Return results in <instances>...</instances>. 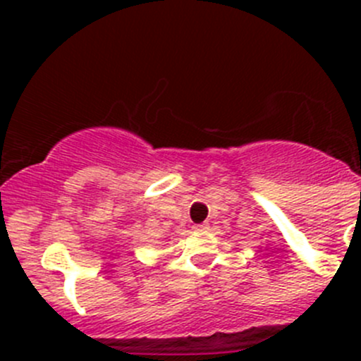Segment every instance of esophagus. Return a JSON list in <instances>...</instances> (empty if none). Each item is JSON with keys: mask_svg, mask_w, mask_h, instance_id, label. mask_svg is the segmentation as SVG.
Returning <instances> with one entry per match:
<instances>
[{"mask_svg": "<svg viewBox=\"0 0 361 361\" xmlns=\"http://www.w3.org/2000/svg\"><path fill=\"white\" fill-rule=\"evenodd\" d=\"M195 231H204V228H207V224H201V225H194Z\"/></svg>", "mask_w": 361, "mask_h": 361, "instance_id": "obj_1", "label": "esophagus"}]
</instances>
